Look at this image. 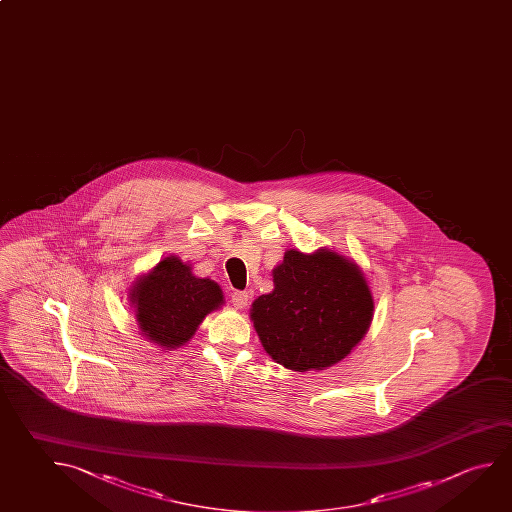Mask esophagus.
Returning a JSON list of instances; mask_svg holds the SVG:
<instances>
[{
    "label": "esophagus",
    "mask_w": 512,
    "mask_h": 512,
    "mask_svg": "<svg viewBox=\"0 0 512 512\" xmlns=\"http://www.w3.org/2000/svg\"><path fill=\"white\" fill-rule=\"evenodd\" d=\"M248 300H250V296L244 291H234L232 293V304H234L235 309H244L248 305Z\"/></svg>",
    "instance_id": "obj_1"
}]
</instances>
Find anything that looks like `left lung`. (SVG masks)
Instances as JSON below:
<instances>
[{
  "label": "left lung",
  "instance_id": "left-lung-1",
  "mask_svg": "<svg viewBox=\"0 0 512 512\" xmlns=\"http://www.w3.org/2000/svg\"><path fill=\"white\" fill-rule=\"evenodd\" d=\"M273 291L252 304L260 343L282 367L325 370L363 340L374 316V296L363 269L329 248L287 250L273 268Z\"/></svg>",
  "mask_w": 512,
  "mask_h": 512
}]
</instances>
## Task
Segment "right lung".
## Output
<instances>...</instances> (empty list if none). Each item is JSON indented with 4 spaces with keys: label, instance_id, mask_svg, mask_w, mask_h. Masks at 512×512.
<instances>
[{
    "label": "right lung",
    "instance_id": "add662e5",
    "mask_svg": "<svg viewBox=\"0 0 512 512\" xmlns=\"http://www.w3.org/2000/svg\"><path fill=\"white\" fill-rule=\"evenodd\" d=\"M138 329L160 349H180L196 334L207 314L225 304L223 289L210 278L196 277L178 255L163 257L129 287Z\"/></svg>",
    "mask_w": 512,
    "mask_h": 512
}]
</instances>
